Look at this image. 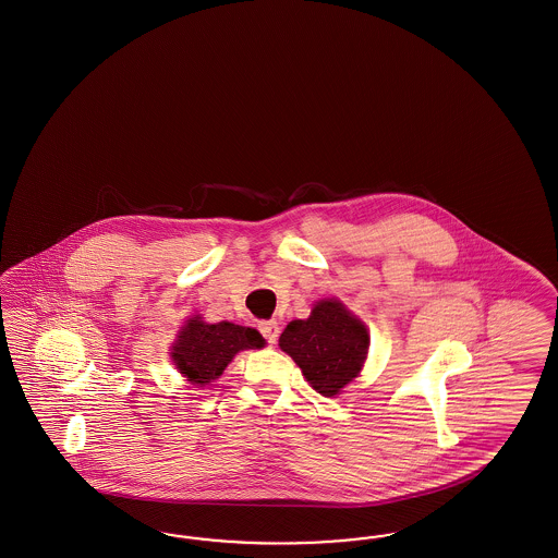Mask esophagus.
I'll return each mask as SVG.
<instances>
[{"label":"esophagus","mask_w":558,"mask_h":558,"mask_svg":"<svg viewBox=\"0 0 558 558\" xmlns=\"http://www.w3.org/2000/svg\"><path fill=\"white\" fill-rule=\"evenodd\" d=\"M258 329H260L263 338H265L268 343H275L277 338H279V325H277L275 320H263V323L258 325Z\"/></svg>","instance_id":"34e87169"}]
</instances>
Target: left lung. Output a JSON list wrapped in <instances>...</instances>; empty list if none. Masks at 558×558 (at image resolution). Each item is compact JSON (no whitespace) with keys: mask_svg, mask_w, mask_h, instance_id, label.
<instances>
[{"mask_svg":"<svg viewBox=\"0 0 558 558\" xmlns=\"http://www.w3.org/2000/svg\"><path fill=\"white\" fill-rule=\"evenodd\" d=\"M279 345L318 393L336 396L363 368L368 333L338 300H323L306 320H291Z\"/></svg>","mask_w":558,"mask_h":558,"instance_id":"left-lung-1","label":"left lung"}]
</instances>
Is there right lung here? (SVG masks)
<instances>
[{"mask_svg": "<svg viewBox=\"0 0 558 558\" xmlns=\"http://www.w3.org/2000/svg\"><path fill=\"white\" fill-rule=\"evenodd\" d=\"M265 340L256 329L233 323H202L192 318L172 345L177 368L194 384H210L233 361L240 350L263 348Z\"/></svg>", "mask_w": 558, "mask_h": 558, "instance_id": "obj_1", "label": "right lung"}]
</instances>
